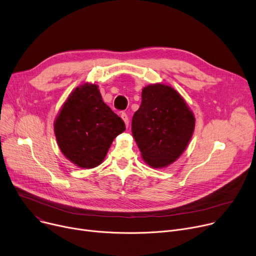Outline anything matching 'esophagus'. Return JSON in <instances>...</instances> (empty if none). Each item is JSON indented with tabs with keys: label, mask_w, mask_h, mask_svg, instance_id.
Returning <instances> with one entry per match:
<instances>
[{
	"label": "esophagus",
	"mask_w": 256,
	"mask_h": 256,
	"mask_svg": "<svg viewBox=\"0 0 256 256\" xmlns=\"http://www.w3.org/2000/svg\"><path fill=\"white\" fill-rule=\"evenodd\" d=\"M122 118L124 119V122L126 126H128L130 119H128V114H126V113H122Z\"/></svg>",
	"instance_id": "esophagus-1"
}]
</instances>
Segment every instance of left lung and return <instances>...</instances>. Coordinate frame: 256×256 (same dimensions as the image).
<instances>
[{"label": "left lung", "instance_id": "obj_1", "mask_svg": "<svg viewBox=\"0 0 256 256\" xmlns=\"http://www.w3.org/2000/svg\"><path fill=\"white\" fill-rule=\"evenodd\" d=\"M194 117L182 96L164 84L148 85L132 119V132L144 160L152 168L174 162L188 144Z\"/></svg>", "mask_w": 256, "mask_h": 256}]
</instances>
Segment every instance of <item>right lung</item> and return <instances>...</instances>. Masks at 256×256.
I'll use <instances>...</instances> for the list:
<instances>
[{
	"instance_id": "right-lung-1",
	"label": "right lung",
	"mask_w": 256,
	"mask_h": 256,
	"mask_svg": "<svg viewBox=\"0 0 256 256\" xmlns=\"http://www.w3.org/2000/svg\"><path fill=\"white\" fill-rule=\"evenodd\" d=\"M124 130V120L104 103L96 84L77 88L68 98L54 124L62 152L84 168L103 162L114 138Z\"/></svg>"
}]
</instances>
